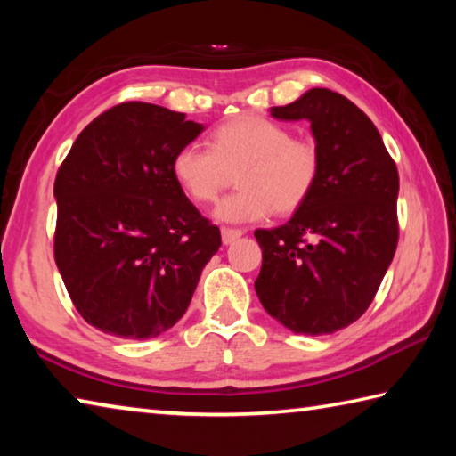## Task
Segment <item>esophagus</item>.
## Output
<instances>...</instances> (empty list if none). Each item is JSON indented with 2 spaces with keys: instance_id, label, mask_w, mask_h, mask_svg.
Returning <instances> with one entry per match:
<instances>
[{
  "instance_id": "1",
  "label": "esophagus",
  "mask_w": 456,
  "mask_h": 456,
  "mask_svg": "<svg viewBox=\"0 0 456 456\" xmlns=\"http://www.w3.org/2000/svg\"><path fill=\"white\" fill-rule=\"evenodd\" d=\"M243 235V229H233V227H223L221 229V237H223V243L229 245L233 243L235 239H239Z\"/></svg>"
}]
</instances>
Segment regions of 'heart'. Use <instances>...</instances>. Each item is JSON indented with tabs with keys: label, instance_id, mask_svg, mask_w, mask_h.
<instances>
[{
	"label": "heart",
	"instance_id": "b5f03b06",
	"mask_svg": "<svg viewBox=\"0 0 456 456\" xmlns=\"http://www.w3.org/2000/svg\"><path fill=\"white\" fill-rule=\"evenodd\" d=\"M237 171L241 189L221 200L215 217L264 221L273 211L288 215L307 203L320 179L322 152L314 138L293 136L281 122L245 114L215 128L211 149L183 144L171 160L176 184L195 203H213Z\"/></svg>",
	"mask_w": 456,
	"mask_h": 456
}]
</instances>
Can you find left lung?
Returning <instances> with one entry per match:
<instances>
[{
  "mask_svg": "<svg viewBox=\"0 0 456 456\" xmlns=\"http://www.w3.org/2000/svg\"><path fill=\"white\" fill-rule=\"evenodd\" d=\"M277 120H310L322 152L307 203L281 227L257 229L261 305L296 334H334L372 304L398 245V168L360 108L312 88Z\"/></svg>",
  "mask_w": 456,
  "mask_h": 456,
  "instance_id": "obj_1",
  "label": "left lung"
}]
</instances>
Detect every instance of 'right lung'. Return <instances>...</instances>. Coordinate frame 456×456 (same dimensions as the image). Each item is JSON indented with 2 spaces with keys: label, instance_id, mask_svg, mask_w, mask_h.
<instances>
[{
  "label": "right lung",
  "instance_id": "obj_1",
  "mask_svg": "<svg viewBox=\"0 0 456 456\" xmlns=\"http://www.w3.org/2000/svg\"><path fill=\"white\" fill-rule=\"evenodd\" d=\"M203 133L183 112L122 102L96 117L60 165L53 257L90 326L126 339L183 318L221 231L171 173L173 154Z\"/></svg>",
  "mask_w": 456,
  "mask_h": 456
}]
</instances>
